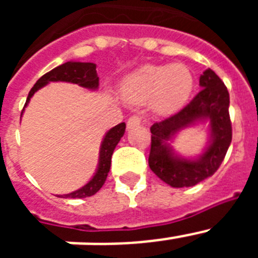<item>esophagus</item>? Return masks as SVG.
Returning <instances> with one entry per match:
<instances>
[{
	"instance_id": "esophagus-1",
	"label": "esophagus",
	"mask_w": 258,
	"mask_h": 258,
	"mask_svg": "<svg viewBox=\"0 0 258 258\" xmlns=\"http://www.w3.org/2000/svg\"><path fill=\"white\" fill-rule=\"evenodd\" d=\"M141 124V117L140 116H131V117L127 118L126 126L127 129H134L136 126Z\"/></svg>"
}]
</instances>
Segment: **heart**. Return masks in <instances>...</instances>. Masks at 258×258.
I'll use <instances>...</instances> for the list:
<instances>
[{
    "label": "heart",
    "instance_id": "heart-1",
    "mask_svg": "<svg viewBox=\"0 0 258 258\" xmlns=\"http://www.w3.org/2000/svg\"><path fill=\"white\" fill-rule=\"evenodd\" d=\"M195 80L187 66L146 64L127 75L120 85V95L126 103L150 107L157 115H170L187 103Z\"/></svg>",
    "mask_w": 258,
    "mask_h": 258
}]
</instances>
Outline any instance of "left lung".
<instances>
[{
  "instance_id": "obj_1",
  "label": "left lung",
  "mask_w": 258,
  "mask_h": 258,
  "mask_svg": "<svg viewBox=\"0 0 258 258\" xmlns=\"http://www.w3.org/2000/svg\"><path fill=\"white\" fill-rule=\"evenodd\" d=\"M202 90L178 113L151 126L149 165L152 172L172 187H191L214 174L231 143L230 97L222 80L211 68L200 76ZM209 122L210 140L198 157H182L171 143L179 131Z\"/></svg>"
}]
</instances>
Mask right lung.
<instances>
[{"instance_id":"1","label":"right lung","mask_w":258,"mask_h":258,"mask_svg":"<svg viewBox=\"0 0 258 258\" xmlns=\"http://www.w3.org/2000/svg\"><path fill=\"white\" fill-rule=\"evenodd\" d=\"M58 81L77 84L79 86H81L84 89H88V90H97L99 88V77H98L97 74V64L95 63H90V61L71 60L66 61L63 64L58 66L56 68H54L50 72L45 74L41 79L37 80V83L31 89V92H29L28 97H27L24 108H23V112H24L26 107L28 106L31 98L33 97V94L37 90L46 86L47 84L58 83ZM125 127H126L125 122H121V124L111 127L104 134L101 143V149H99L97 169H95L94 175L90 178V181L86 184H84L83 187H80L79 190L72 191V192L66 194V195H58L59 198L81 199V198L92 197V195H94V194H97L98 191L101 190V187L104 184V182H106L109 168H111V157H112L113 150L116 149L117 143L120 142L121 137L124 136Z\"/></svg>"}]
</instances>
